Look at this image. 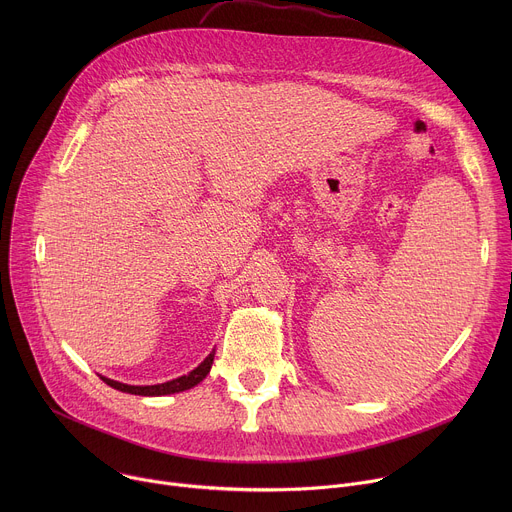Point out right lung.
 Returning <instances> with one entry per match:
<instances>
[{
  "mask_svg": "<svg viewBox=\"0 0 512 512\" xmlns=\"http://www.w3.org/2000/svg\"><path fill=\"white\" fill-rule=\"evenodd\" d=\"M214 360V350L198 364L194 371H190L188 375H182L178 379H172L168 383H160V385H125L107 377H101L109 387L121 391V393H131V395H141V397H162V395H174V393H182L188 391L192 387H196L200 381L206 379V375L210 373Z\"/></svg>",
  "mask_w": 512,
  "mask_h": 512,
  "instance_id": "obj_1",
  "label": "right lung"
}]
</instances>
